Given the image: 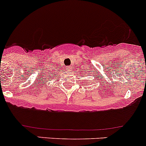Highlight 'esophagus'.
Listing matches in <instances>:
<instances>
[{
    "label": "esophagus",
    "instance_id": "1",
    "mask_svg": "<svg viewBox=\"0 0 146 146\" xmlns=\"http://www.w3.org/2000/svg\"><path fill=\"white\" fill-rule=\"evenodd\" d=\"M67 68H68V70H70V67H67Z\"/></svg>",
    "mask_w": 146,
    "mask_h": 146
}]
</instances>
